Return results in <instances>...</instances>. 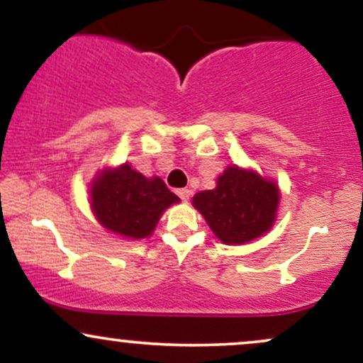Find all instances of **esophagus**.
<instances>
[{
    "label": "esophagus",
    "mask_w": 363,
    "mask_h": 363,
    "mask_svg": "<svg viewBox=\"0 0 363 363\" xmlns=\"http://www.w3.org/2000/svg\"><path fill=\"white\" fill-rule=\"evenodd\" d=\"M177 196L182 199V201H187L191 198V189H177Z\"/></svg>",
    "instance_id": "34e87169"
}]
</instances>
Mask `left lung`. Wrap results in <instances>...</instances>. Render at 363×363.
<instances>
[{"mask_svg":"<svg viewBox=\"0 0 363 363\" xmlns=\"http://www.w3.org/2000/svg\"><path fill=\"white\" fill-rule=\"evenodd\" d=\"M280 189L254 170L230 165L216 179V187L193 198L196 210L205 216L223 244H245L273 227Z\"/></svg>","mask_w":363,"mask_h":363,"instance_id":"left-lung-1","label":"left lung"}]
</instances>
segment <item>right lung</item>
<instances>
[{"mask_svg": "<svg viewBox=\"0 0 363 363\" xmlns=\"http://www.w3.org/2000/svg\"><path fill=\"white\" fill-rule=\"evenodd\" d=\"M160 177L147 179L129 164L106 169L90 186V206L99 223L126 239H145L162 213L179 203Z\"/></svg>", "mask_w": 363, "mask_h": 363, "instance_id": "right-lung-1", "label": "right lung"}]
</instances>
